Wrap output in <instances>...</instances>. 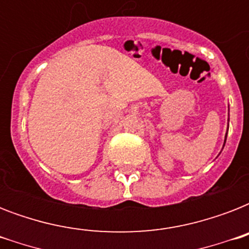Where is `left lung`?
<instances>
[{"label":"left lung","instance_id":"8db88e82","mask_svg":"<svg viewBox=\"0 0 249 249\" xmlns=\"http://www.w3.org/2000/svg\"><path fill=\"white\" fill-rule=\"evenodd\" d=\"M229 121V120H228ZM229 124V123H228ZM228 130H229V128H228ZM226 137H228V132H226V134H225V141H224V146H225V143H226Z\"/></svg>","mask_w":249,"mask_h":249}]
</instances>
